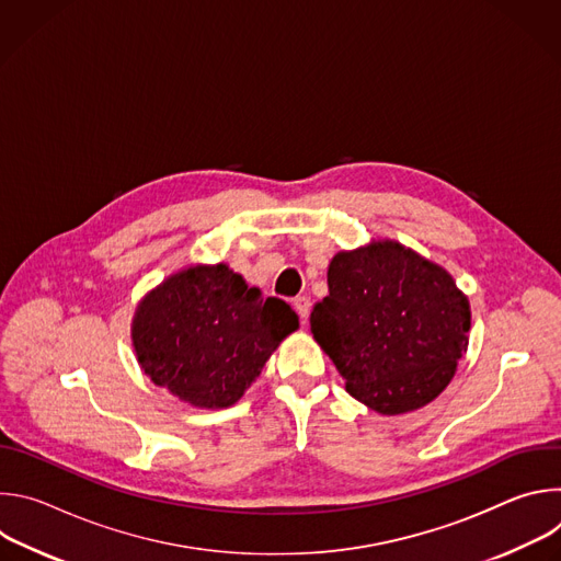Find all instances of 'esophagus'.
Returning <instances> with one entry per match:
<instances>
[{"label":"esophagus","instance_id":"1","mask_svg":"<svg viewBox=\"0 0 561 561\" xmlns=\"http://www.w3.org/2000/svg\"><path fill=\"white\" fill-rule=\"evenodd\" d=\"M293 306H295L297 314L301 317V324H306V317H308V310H310V299L299 295V297H295V299H293Z\"/></svg>","mask_w":561,"mask_h":561}]
</instances>
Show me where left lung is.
<instances>
[{"label":"left lung","instance_id":"8db88e82","mask_svg":"<svg viewBox=\"0 0 561 561\" xmlns=\"http://www.w3.org/2000/svg\"><path fill=\"white\" fill-rule=\"evenodd\" d=\"M470 306L442 266L392 239L342 251L329 295L310 312V333L381 415L417 411L448 386L468 348Z\"/></svg>","mask_w":561,"mask_h":561}]
</instances>
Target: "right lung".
I'll use <instances>...</instances> for the list:
<instances>
[{
    "mask_svg": "<svg viewBox=\"0 0 561 561\" xmlns=\"http://www.w3.org/2000/svg\"><path fill=\"white\" fill-rule=\"evenodd\" d=\"M297 327L284 299L264 297L226 264L191 266L139 301L133 346L152 383L191 407L226 409Z\"/></svg>",
    "mask_w": 561,
    "mask_h": 561,
    "instance_id": "obj_1",
    "label": "right lung"
}]
</instances>
